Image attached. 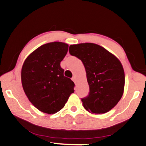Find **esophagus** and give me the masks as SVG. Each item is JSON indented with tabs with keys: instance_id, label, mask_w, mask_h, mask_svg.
<instances>
[{
	"instance_id": "1",
	"label": "esophagus",
	"mask_w": 146,
	"mask_h": 146,
	"mask_svg": "<svg viewBox=\"0 0 146 146\" xmlns=\"http://www.w3.org/2000/svg\"><path fill=\"white\" fill-rule=\"evenodd\" d=\"M71 79H72V80H73V82H74V83L76 84V79H75V76H73L72 78H71Z\"/></svg>"
}]
</instances>
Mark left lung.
Returning <instances> with one entry per match:
<instances>
[{"instance_id": "left-lung-1", "label": "left lung", "mask_w": 146, "mask_h": 146, "mask_svg": "<svg viewBox=\"0 0 146 146\" xmlns=\"http://www.w3.org/2000/svg\"><path fill=\"white\" fill-rule=\"evenodd\" d=\"M69 51L85 67L90 93L82 98L84 108L96 114L108 112L119 102L124 90V71L120 60L93 43L71 45Z\"/></svg>"}]
</instances>
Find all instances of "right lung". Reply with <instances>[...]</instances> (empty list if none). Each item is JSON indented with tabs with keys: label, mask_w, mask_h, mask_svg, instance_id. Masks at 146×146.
<instances>
[{
	"label": "right lung",
	"mask_w": 146,
	"mask_h": 146,
	"mask_svg": "<svg viewBox=\"0 0 146 146\" xmlns=\"http://www.w3.org/2000/svg\"><path fill=\"white\" fill-rule=\"evenodd\" d=\"M68 47L61 42L44 44L33 51L23 64L21 81L24 93L32 104L43 113L59 111L75 91V84L64 76V70L60 67Z\"/></svg>",
	"instance_id": "1"
}]
</instances>
